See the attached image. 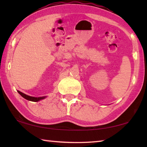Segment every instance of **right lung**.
<instances>
[{
	"instance_id": "right-lung-1",
	"label": "right lung",
	"mask_w": 147,
	"mask_h": 147,
	"mask_svg": "<svg viewBox=\"0 0 147 147\" xmlns=\"http://www.w3.org/2000/svg\"><path fill=\"white\" fill-rule=\"evenodd\" d=\"M17 92H18V93L21 94V95L23 96L24 98H25V99H26V100H30V101H32V102H38V101H40L41 100H43V99H45V98H47V96H39V97H35V96H31L27 95V94L22 93V92L19 91H17Z\"/></svg>"
}]
</instances>
